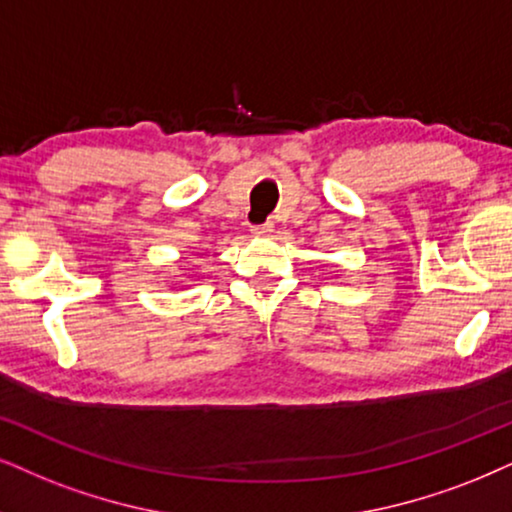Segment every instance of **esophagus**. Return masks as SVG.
I'll return each mask as SVG.
<instances>
[{
  "instance_id": "34e87169",
  "label": "esophagus",
  "mask_w": 512,
  "mask_h": 512,
  "mask_svg": "<svg viewBox=\"0 0 512 512\" xmlns=\"http://www.w3.org/2000/svg\"><path fill=\"white\" fill-rule=\"evenodd\" d=\"M252 234L255 236H260V238H267V236H271L274 234V222H264V224H257V226H252Z\"/></svg>"
}]
</instances>
